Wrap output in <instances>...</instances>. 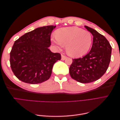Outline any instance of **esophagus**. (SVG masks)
Segmentation results:
<instances>
[{
	"instance_id": "34e87169",
	"label": "esophagus",
	"mask_w": 120,
	"mask_h": 120,
	"mask_svg": "<svg viewBox=\"0 0 120 120\" xmlns=\"http://www.w3.org/2000/svg\"><path fill=\"white\" fill-rule=\"evenodd\" d=\"M67 58V56H64V54H61V60H66V59Z\"/></svg>"
}]
</instances>
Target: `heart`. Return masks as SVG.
Returning <instances> with one entry per match:
<instances>
[{"instance_id": "obj_1", "label": "heart", "mask_w": 120, "mask_h": 120, "mask_svg": "<svg viewBox=\"0 0 120 120\" xmlns=\"http://www.w3.org/2000/svg\"><path fill=\"white\" fill-rule=\"evenodd\" d=\"M52 41L58 48L66 45L67 52L73 57L84 56L89 50L92 43L90 32L77 27H64L56 32V37L52 38Z\"/></svg>"}]
</instances>
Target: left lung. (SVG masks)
I'll list each match as a JSON object with an SVG mask.
<instances>
[{
    "instance_id": "8db88e82",
    "label": "left lung",
    "mask_w": 120,
    "mask_h": 120,
    "mask_svg": "<svg viewBox=\"0 0 120 120\" xmlns=\"http://www.w3.org/2000/svg\"><path fill=\"white\" fill-rule=\"evenodd\" d=\"M85 27L93 35L91 49L82 57L72 59L69 71L72 79L86 83L98 80L106 72L111 61L112 46L104 35Z\"/></svg>"
}]
</instances>
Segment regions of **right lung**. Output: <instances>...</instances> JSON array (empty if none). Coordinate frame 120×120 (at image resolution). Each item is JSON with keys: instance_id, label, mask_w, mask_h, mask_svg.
I'll return each mask as SVG.
<instances>
[{"instance_id": "right-lung-1", "label": "right lung", "mask_w": 120, "mask_h": 120, "mask_svg": "<svg viewBox=\"0 0 120 120\" xmlns=\"http://www.w3.org/2000/svg\"><path fill=\"white\" fill-rule=\"evenodd\" d=\"M56 26L38 27L27 32L14 43L10 52V64L14 75L19 80L37 84L48 80L54 64L60 60L59 53L49 49L50 36Z\"/></svg>"}]
</instances>
